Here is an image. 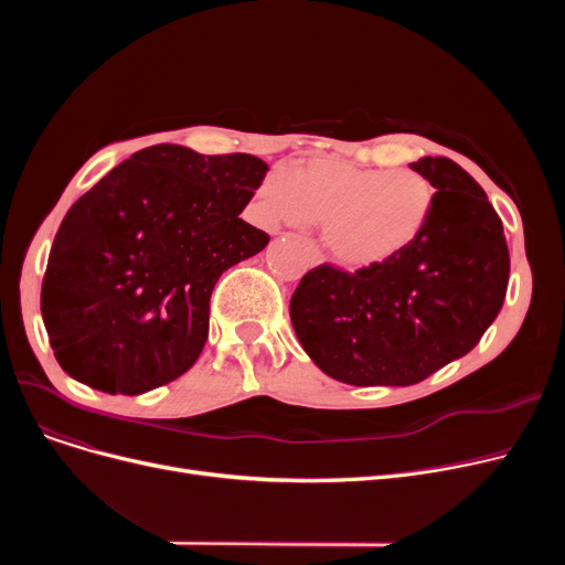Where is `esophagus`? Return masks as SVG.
Here are the masks:
<instances>
[{
    "label": "esophagus",
    "mask_w": 565,
    "mask_h": 565,
    "mask_svg": "<svg viewBox=\"0 0 565 565\" xmlns=\"http://www.w3.org/2000/svg\"><path fill=\"white\" fill-rule=\"evenodd\" d=\"M302 247H305V254H307L311 265H320L322 263V254H320V249L316 247L313 241H302Z\"/></svg>",
    "instance_id": "34e87169"
}]
</instances>
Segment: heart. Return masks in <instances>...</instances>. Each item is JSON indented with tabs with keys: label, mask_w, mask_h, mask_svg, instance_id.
<instances>
[{
	"label": "heart",
	"mask_w": 565,
	"mask_h": 565,
	"mask_svg": "<svg viewBox=\"0 0 565 565\" xmlns=\"http://www.w3.org/2000/svg\"><path fill=\"white\" fill-rule=\"evenodd\" d=\"M256 199L265 228L320 222L328 252L341 265L362 270L401 256L419 241L435 213L437 188L414 169L311 158L267 173Z\"/></svg>",
	"instance_id": "b5f03b06"
}]
</instances>
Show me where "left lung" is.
Masks as SVG:
<instances>
[{
  "label": "left lung",
  "mask_w": 565,
  "mask_h": 565,
  "mask_svg": "<svg viewBox=\"0 0 565 565\" xmlns=\"http://www.w3.org/2000/svg\"><path fill=\"white\" fill-rule=\"evenodd\" d=\"M437 188L424 235L401 256L309 270L290 298L305 352L354 387H407L462 358L501 311L511 258L483 188L449 158L409 164Z\"/></svg>",
  "instance_id": "1"
}]
</instances>
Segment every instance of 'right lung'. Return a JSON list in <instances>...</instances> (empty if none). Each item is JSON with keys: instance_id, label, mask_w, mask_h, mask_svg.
I'll list each match as a JSON object with an SVG mask.
<instances>
[{"instance_id": "right-lung-1", "label": "right lung", "mask_w": 565, "mask_h": 565, "mask_svg": "<svg viewBox=\"0 0 565 565\" xmlns=\"http://www.w3.org/2000/svg\"><path fill=\"white\" fill-rule=\"evenodd\" d=\"M265 171L247 153L156 143L79 196L54 235L41 288L58 366L126 396L192 369L217 279L270 243L241 220Z\"/></svg>"}]
</instances>
